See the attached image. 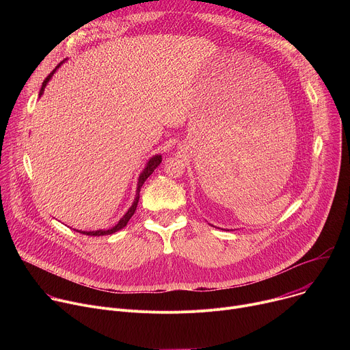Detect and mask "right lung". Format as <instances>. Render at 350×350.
I'll list each match as a JSON object with an SVG mask.
<instances>
[{"label": "right lung", "mask_w": 350, "mask_h": 350, "mask_svg": "<svg viewBox=\"0 0 350 350\" xmlns=\"http://www.w3.org/2000/svg\"><path fill=\"white\" fill-rule=\"evenodd\" d=\"M68 59H64L51 73H49L48 76H46V79L42 81V85H41V90H40V94H38V98H41V95L44 94V90H45V87H46V84H48V81L53 79V76H54V73L64 65V62H66ZM161 162H162V155L161 154H158V155H154L151 159H149L148 162H146V165H145V167H144V170L139 173V177H138V181H137V191H135V198H134V201H133V204H131V206L127 209V212L123 215V217L113 226V227H111L109 230H96V231H81V230H76L77 232H81V234H84V235H91V237H99V235H109V234H113V232H118L119 230H122V228H124L126 226H127V223H129V220L131 219V216L134 215V212H135V209H137V205H138V201H139V191H141V187H142V184H144V181L151 176L152 173H154V170L161 165Z\"/></svg>", "instance_id": "1"}]
</instances>
